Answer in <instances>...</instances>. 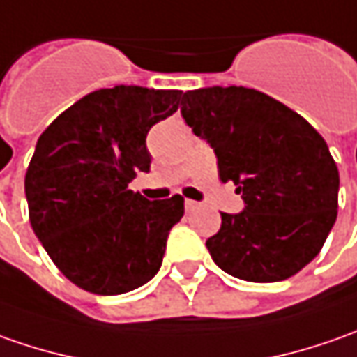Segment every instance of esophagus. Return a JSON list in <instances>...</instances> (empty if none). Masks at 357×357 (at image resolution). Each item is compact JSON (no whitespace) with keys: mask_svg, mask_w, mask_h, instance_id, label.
Masks as SVG:
<instances>
[{"mask_svg":"<svg viewBox=\"0 0 357 357\" xmlns=\"http://www.w3.org/2000/svg\"><path fill=\"white\" fill-rule=\"evenodd\" d=\"M199 207V203L193 202V199H185V211H195Z\"/></svg>","mask_w":357,"mask_h":357,"instance_id":"1","label":"esophagus"}]
</instances>
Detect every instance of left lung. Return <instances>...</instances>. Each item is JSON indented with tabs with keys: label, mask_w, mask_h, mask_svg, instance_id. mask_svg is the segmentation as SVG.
<instances>
[{
	"label": "left lung",
	"mask_w": 357,
	"mask_h": 357,
	"mask_svg": "<svg viewBox=\"0 0 357 357\" xmlns=\"http://www.w3.org/2000/svg\"><path fill=\"white\" fill-rule=\"evenodd\" d=\"M181 116L215 150L219 179L245 199L237 215L221 213L205 243L217 266L249 282L302 271L338 217V167L324 138L289 106L245 86L188 91Z\"/></svg>",
	"instance_id": "1"
}]
</instances>
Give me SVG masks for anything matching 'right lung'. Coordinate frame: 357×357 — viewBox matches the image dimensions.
Masks as SVG:
<instances>
[{
  "mask_svg": "<svg viewBox=\"0 0 357 357\" xmlns=\"http://www.w3.org/2000/svg\"><path fill=\"white\" fill-rule=\"evenodd\" d=\"M181 91L100 89L82 96L37 140L25 195L47 255L79 289L112 296L162 266L183 197L148 202L128 183L148 172V130L178 110Z\"/></svg>",
  "mask_w": 357,
  "mask_h": 357,
  "instance_id": "obj_1",
  "label": "right lung"
}]
</instances>
